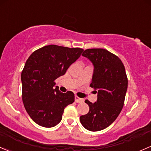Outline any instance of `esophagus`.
I'll return each instance as SVG.
<instances>
[{"label": "esophagus", "mask_w": 151, "mask_h": 151, "mask_svg": "<svg viewBox=\"0 0 151 151\" xmlns=\"http://www.w3.org/2000/svg\"><path fill=\"white\" fill-rule=\"evenodd\" d=\"M84 101V100L82 99V98H80L79 97L77 96H75V102L76 103H82Z\"/></svg>", "instance_id": "obj_1"}]
</instances>
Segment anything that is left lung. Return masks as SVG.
Instances as JSON below:
<instances>
[{
    "label": "left lung",
    "instance_id": "1",
    "mask_svg": "<svg viewBox=\"0 0 151 151\" xmlns=\"http://www.w3.org/2000/svg\"><path fill=\"white\" fill-rule=\"evenodd\" d=\"M82 55L94 66L90 87L97 90V101L86 100L89 112L80 116L86 129L97 132L106 129L118 117L123 108L128 80L120 58L106 49H87Z\"/></svg>",
    "mask_w": 151,
    "mask_h": 151
}]
</instances>
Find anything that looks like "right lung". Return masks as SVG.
Listing matches in <instances>:
<instances>
[{
	"label": "right lung",
	"mask_w": 151,
	"mask_h": 151,
	"mask_svg": "<svg viewBox=\"0 0 151 151\" xmlns=\"http://www.w3.org/2000/svg\"><path fill=\"white\" fill-rule=\"evenodd\" d=\"M82 52L80 47L49 45L33 52L27 60L21 75L22 101L27 114L40 126L58 124L65 108L74 101V93L60 92L54 81L66 73Z\"/></svg>",
	"instance_id": "right-lung-1"
}]
</instances>
